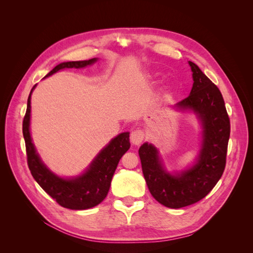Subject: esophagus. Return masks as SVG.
<instances>
[{"mask_svg":"<svg viewBox=\"0 0 253 253\" xmlns=\"http://www.w3.org/2000/svg\"><path fill=\"white\" fill-rule=\"evenodd\" d=\"M144 138V133L141 129H134L131 133V142L134 145H139Z\"/></svg>","mask_w":253,"mask_h":253,"instance_id":"esophagus-1","label":"esophagus"}]
</instances>
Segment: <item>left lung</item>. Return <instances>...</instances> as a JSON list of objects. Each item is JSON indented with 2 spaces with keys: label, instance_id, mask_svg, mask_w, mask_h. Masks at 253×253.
Instances as JSON below:
<instances>
[{
  "label": "left lung",
  "instance_id": "left-lung-1",
  "mask_svg": "<svg viewBox=\"0 0 253 253\" xmlns=\"http://www.w3.org/2000/svg\"><path fill=\"white\" fill-rule=\"evenodd\" d=\"M189 65L193 86L187 98L175 104V109L194 113L201 124V149L195 162L185 170L170 173L152 143L144 142L138 151L152 196L172 209L200 202L216 185L225 170L230 136V120L218 87L195 63L189 61Z\"/></svg>",
  "mask_w": 253,
  "mask_h": 253
}]
</instances>
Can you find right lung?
I'll return each mask as SVG.
<instances>
[{
    "instance_id": "add662e5",
    "label": "right lung",
    "mask_w": 253,
    "mask_h": 253,
    "mask_svg": "<svg viewBox=\"0 0 253 253\" xmlns=\"http://www.w3.org/2000/svg\"><path fill=\"white\" fill-rule=\"evenodd\" d=\"M98 58L84 61H70L58 64L45 76L49 77L65 68H83L97 62ZM37 86L30 90L27 110L23 120V136L25 139L27 164L35 180L49 196L60 205L72 210H85L100 204L108 195L115 170L122 155L129 149V133L117 135L98 153L87 169L74 177H61L50 171L36 150L30 135V99Z\"/></svg>"
}]
</instances>
